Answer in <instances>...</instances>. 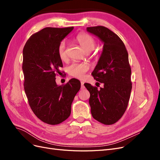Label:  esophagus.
Listing matches in <instances>:
<instances>
[{"mask_svg":"<svg viewBox=\"0 0 160 160\" xmlns=\"http://www.w3.org/2000/svg\"><path fill=\"white\" fill-rule=\"evenodd\" d=\"M81 89H84V82H83V81H81Z\"/></svg>","mask_w":160,"mask_h":160,"instance_id":"obj_1","label":"esophagus"}]
</instances>
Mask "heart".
<instances>
[{"label":"heart","instance_id":"heart-1","mask_svg":"<svg viewBox=\"0 0 160 160\" xmlns=\"http://www.w3.org/2000/svg\"><path fill=\"white\" fill-rule=\"evenodd\" d=\"M77 41L81 47L86 52H89L93 51L96 45L94 38L84 32H81L76 37ZM58 55L61 60H65L67 57L66 53V42L62 41L57 48ZM89 66L85 62H74L67 67L68 73L77 79H83L86 72L89 70Z\"/></svg>","mask_w":160,"mask_h":160}]
</instances>
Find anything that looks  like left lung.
I'll use <instances>...</instances> for the list:
<instances>
[{
	"mask_svg": "<svg viewBox=\"0 0 160 160\" xmlns=\"http://www.w3.org/2000/svg\"><path fill=\"white\" fill-rule=\"evenodd\" d=\"M103 43V51L91 75L103 84L98 89L84 84L90 93L89 103L93 118L105 125L116 123L127 109L132 91L128 53L121 38L103 26L87 28Z\"/></svg>",
	"mask_w": 160,
	"mask_h": 160,
	"instance_id": "1",
	"label": "left lung"
}]
</instances>
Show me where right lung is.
Listing matches in <instances>:
<instances>
[{"mask_svg": "<svg viewBox=\"0 0 160 160\" xmlns=\"http://www.w3.org/2000/svg\"><path fill=\"white\" fill-rule=\"evenodd\" d=\"M72 29L73 27L44 28L29 38L22 51L24 89L28 103L38 119L50 125L59 124L69 117L72 102L81 88L77 79L64 85L55 81L62 67L57 48Z\"/></svg>", "mask_w": 160, "mask_h": 160, "instance_id": "add662e5", "label": "right lung"}]
</instances>
